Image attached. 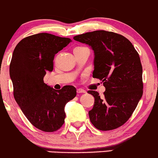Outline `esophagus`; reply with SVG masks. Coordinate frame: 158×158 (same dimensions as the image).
<instances>
[{
    "label": "esophagus",
    "mask_w": 158,
    "mask_h": 158,
    "mask_svg": "<svg viewBox=\"0 0 158 158\" xmlns=\"http://www.w3.org/2000/svg\"><path fill=\"white\" fill-rule=\"evenodd\" d=\"M77 93H86V91L84 90V89H77Z\"/></svg>",
    "instance_id": "obj_1"
}]
</instances>
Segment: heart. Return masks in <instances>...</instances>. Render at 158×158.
Here are the masks:
<instances>
[{
  "mask_svg": "<svg viewBox=\"0 0 158 158\" xmlns=\"http://www.w3.org/2000/svg\"><path fill=\"white\" fill-rule=\"evenodd\" d=\"M76 48H77V47H76Z\"/></svg>",
  "mask_w": 158,
  "mask_h": 158,
  "instance_id": "obj_1",
  "label": "heart"
}]
</instances>
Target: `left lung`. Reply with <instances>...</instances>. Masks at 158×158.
<instances>
[{
  "mask_svg": "<svg viewBox=\"0 0 158 158\" xmlns=\"http://www.w3.org/2000/svg\"><path fill=\"white\" fill-rule=\"evenodd\" d=\"M94 52L93 77L106 87L104 96L89 90L95 99L89 111L91 123L99 130H111L128 120L143 93L142 67L139 53L128 39L111 31H94L74 37Z\"/></svg>",
  "mask_w": 158,
  "mask_h": 158,
  "instance_id": "1",
  "label": "left lung"
}]
</instances>
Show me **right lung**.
<instances>
[{
	"label": "right lung",
	"mask_w": 158,
	"mask_h": 158,
	"mask_svg": "<svg viewBox=\"0 0 158 158\" xmlns=\"http://www.w3.org/2000/svg\"><path fill=\"white\" fill-rule=\"evenodd\" d=\"M72 40L48 33L23 38L15 47L10 65L13 96L30 123L44 132L58 130L65 122L66 103L76 96V88L65 86L59 90L44 82L52 72L55 54Z\"/></svg>",
	"instance_id": "1"
}]
</instances>
